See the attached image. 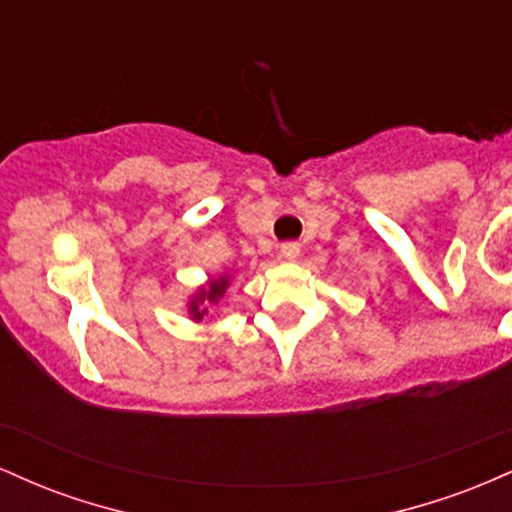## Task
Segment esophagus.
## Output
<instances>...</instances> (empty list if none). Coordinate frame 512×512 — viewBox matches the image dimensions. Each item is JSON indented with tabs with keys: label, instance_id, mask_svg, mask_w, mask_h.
I'll return each mask as SVG.
<instances>
[{
	"label": "esophagus",
	"instance_id": "esophagus-1",
	"mask_svg": "<svg viewBox=\"0 0 512 512\" xmlns=\"http://www.w3.org/2000/svg\"><path fill=\"white\" fill-rule=\"evenodd\" d=\"M279 252H281V257H284L286 262H293L298 255H301V245H298V243H284V245H281Z\"/></svg>",
	"mask_w": 512,
	"mask_h": 512
}]
</instances>
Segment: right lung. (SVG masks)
I'll return each instance as SVG.
<instances>
[{"label": "right lung", "instance_id": "obj_1", "mask_svg": "<svg viewBox=\"0 0 512 512\" xmlns=\"http://www.w3.org/2000/svg\"><path fill=\"white\" fill-rule=\"evenodd\" d=\"M228 286H231V274H221L216 276V279H209L204 286H199V289L187 298V315H190L195 322L202 320V317L209 313V305L221 303V298L226 296Z\"/></svg>", "mask_w": 512, "mask_h": 512}]
</instances>
